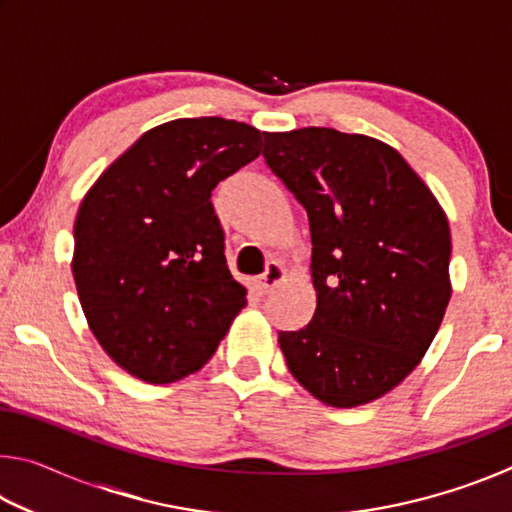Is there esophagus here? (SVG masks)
I'll use <instances>...</instances> for the list:
<instances>
[{
    "mask_svg": "<svg viewBox=\"0 0 512 512\" xmlns=\"http://www.w3.org/2000/svg\"><path fill=\"white\" fill-rule=\"evenodd\" d=\"M282 280H284V266L280 262H268L266 271L255 280V289L259 293H268L271 289H275Z\"/></svg>",
    "mask_w": 512,
    "mask_h": 512,
    "instance_id": "34e87169",
    "label": "esophagus"
}]
</instances>
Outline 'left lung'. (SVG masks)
<instances>
[{
	"instance_id": "obj_1",
	"label": "left lung",
	"mask_w": 512,
	"mask_h": 512,
	"mask_svg": "<svg viewBox=\"0 0 512 512\" xmlns=\"http://www.w3.org/2000/svg\"><path fill=\"white\" fill-rule=\"evenodd\" d=\"M264 160L309 216L316 311L277 339L291 375L336 409L377 400L418 366L443 323V207L393 146L368 135L264 133Z\"/></svg>"
}]
</instances>
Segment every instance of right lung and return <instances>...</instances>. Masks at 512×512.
I'll use <instances>...</instances> for the list:
<instances>
[{
	"instance_id": "obj_1",
	"label": "right lung",
	"mask_w": 512,
	"mask_h": 512,
	"mask_svg": "<svg viewBox=\"0 0 512 512\" xmlns=\"http://www.w3.org/2000/svg\"><path fill=\"white\" fill-rule=\"evenodd\" d=\"M262 153L235 119H173L101 173L74 223L83 314L119 368L149 384L201 370L246 307L212 189Z\"/></svg>"
}]
</instances>
